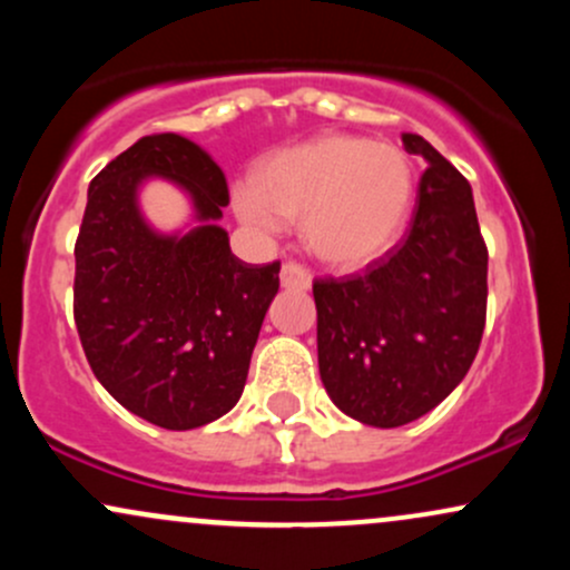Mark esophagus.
Segmentation results:
<instances>
[{
    "instance_id": "1",
    "label": "esophagus",
    "mask_w": 570,
    "mask_h": 570,
    "mask_svg": "<svg viewBox=\"0 0 570 570\" xmlns=\"http://www.w3.org/2000/svg\"><path fill=\"white\" fill-rule=\"evenodd\" d=\"M311 273H307L303 265L286 263L281 267V286H284V289H311Z\"/></svg>"
}]
</instances>
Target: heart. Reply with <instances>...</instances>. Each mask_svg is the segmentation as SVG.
I'll return each instance as SVG.
<instances>
[{"mask_svg": "<svg viewBox=\"0 0 570 570\" xmlns=\"http://www.w3.org/2000/svg\"><path fill=\"white\" fill-rule=\"evenodd\" d=\"M412 163L394 144L324 134L278 149L240 185L235 208L248 227L276 233L299 219L303 244L332 267H362L396 244L412 206Z\"/></svg>", "mask_w": 570, "mask_h": 570, "instance_id": "1", "label": "heart"}]
</instances>
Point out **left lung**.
Masks as SVG:
<instances>
[{"label": "left lung", "instance_id": "left-lung-1", "mask_svg": "<svg viewBox=\"0 0 570 570\" xmlns=\"http://www.w3.org/2000/svg\"><path fill=\"white\" fill-rule=\"evenodd\" d=\"M407 238L362 276L313 284L318 372L337 410L375 429L417 421L466 377L488 305V248L472 187L431 144Z\"/></svg>", "mask_w": 570, "mask_h": 570}]
</instances>
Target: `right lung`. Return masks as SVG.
<instances>
[{
	"mask_svg": "<svg viewBox=\"0 0 570 570\" xmlns=\"http://www.w3.org/2000/svg\"><path fill=\"white\" fill-rule=\"evenodd\" d=\"M149 178L181 186L194 227L160 234L142 219ZM227 179L179 134L144 136L90 181L75 246V324L98 383L160 429L206 426L244 394L278 263L246 265L219 227Z\"/></svg>",
	"mask_w": 570,
	"mask_h": 570,
	"instance_id": "1",
	"label": "right lung"
}]
</instances>
